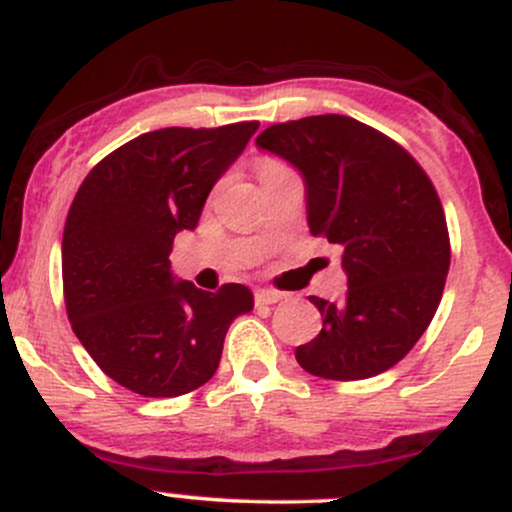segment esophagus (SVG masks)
Here are the masks:
<instances>
[{
	"label": "esophagus",
	"mask_w": 512,
	"mask_h": 512,
	"mask_svg": "<svg viewBox=\"0 0 512 512\" xmlns=\"http://www.w3.org/2000/svg\"><path fill=\"white\" fill-rule=\"evenodd\" d=\"M284 301V293L274 291V289H257L255 291V303L257 305H272Z\"/></svg>",
	"instance_id": "1"
}]
</instances>
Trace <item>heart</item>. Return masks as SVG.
<instances>
[{
	"label": "heart",
	"instance_id": "b5f03b06",
	"mask_svg": "<svg viewBox=\"0 0 512 512\" xmlns=\"http://www.w3.org/2000/svg\"><path fill=\"white\" fill-rule=\"evenodd\" d=\"M281 170H286V166L279 161V158H262L260 166H257V175H260V182H262L272 178L276 173H281Z\"/></svg>",
	"mask_w": 512,
	"mask_h": 512
}]
</instances>
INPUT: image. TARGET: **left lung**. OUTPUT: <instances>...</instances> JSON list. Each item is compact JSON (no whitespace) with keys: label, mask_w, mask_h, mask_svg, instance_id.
<instances>
[{"label":"left lung","mask_w":512,"mask_h":512,"mask_svg":"<svg viewBox=\"0 0 512 512\" xmlns=\"http://www.w3.org/2000/svg\"><path fill=\"white\" fill-rule=\"evenodd\" d=\"M257 146L301 170L310 233L344 250L346 296H310L322 330L298 346L296 361L327 380L385 373L431 325L450 269L431 178L395 139L346 115L279 122Z\"/></svg>","instance_id":"8db88e82"}]
</instances>
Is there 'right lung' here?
Returning <instances> with one entry per match:
<instances>
[{"label": "right lung", "mask_w": 512, "mask_h": 512, "mask_svg": "<svg viewBox=\"0 0 512 512\" xmlns=\"http://www.w3.org/2000/svg\"><path fill=\"white\" fill-rule=\"evenodd\" d=\"M260 122L166 127L122 144L81 182L62 236L64 305L98 368L142 397H178L216 373L223 339L252 291L216 293L170 274L180 231H195L214 182Z\"/></svg>", "instance_id": "add662e5"}]
</instances>
